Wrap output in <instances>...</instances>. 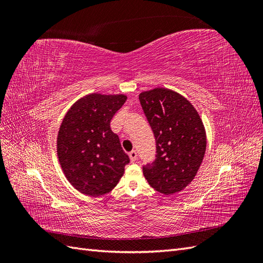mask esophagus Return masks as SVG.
<instances>
[{
	"mask_svg": "<svg viewBox=\"0 0 263 263\" xmlns=\"http://www.w3.org/2000/svg\"><path fill=\"white\" fill-rule=\"evenodd\" d=\"M128 156H129V158H130V161H132V162L136 161V159H137V153H136V151L132 150L130 153L128 154Z\"/></svg>",
	"mask_w": 263,
	"mask_h": 263,
	"instance_id": "1",
	"label": "esophagus"
}]
</instances>
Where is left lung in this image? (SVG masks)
I'll list each match as a JSON object with an SVG mask.
<instances>
[{"label":"left lung","instance_id":"1","mask_svg":"<svg viewBox=\"0 0 263 263\" xmlns=\"http://www.w3.org/2000/svg\"><path fill=\"white\" fill-rule=\"evenodd\" d=\"M156 140V157L142 166L151 187L164 195L183 190L195 178L206 149L200 115L182 95L163 87L139 94Z\"/></svg>","mask_w":263,"mask_h":263}]
</instances>
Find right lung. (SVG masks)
<instances>
[{
    "label": "right lung",
    "mask_w": 263,
    "mask_h": 263,
    "mask_svg": "<svg viewBox=\"0 0 263 263\" xmlns=\"http://www.w3.org/2000/svg\"><path fill=\"white\" fill-rule=\"evenodd\" d=\"M127 98L90 94L69 109L61 123L57 153L67 179L81 193L100 196L122 178L129 157L121 146L110 121Z\"/></svg>",
    "instance_id": "obj_1"
}]
</instances>
